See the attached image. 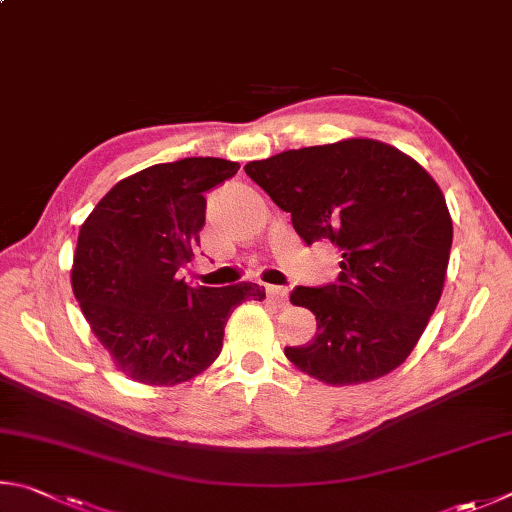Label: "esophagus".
<instances>
[{"mask_svg":"<svg viewBox=\"0 0 512 512\" xmlns=\"http://www.w3.org/2000/svg\"><path fill=\"white\" fill-rule=\"evenodd\" d=\"M265 292H267V299L279 303V306H283V303L288 301V288H281V285H265Z\"/></svg>","mask_w":512,"mask_h":512,"instance_id":"34e87169","label":"esophagus"}]
</instances>
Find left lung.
Listing matches in <instances>:
<instances>
[{
  "label": "left lung",
  "instance_id": "obj_1",
  "mask_svg": "<svg viewBox=\"0 0 512 512\" xmlns=\"http://www.w3.org/2000/svg\"><path fill=\"white\" fill-rule=\"evenodd\" d=\"M245 173L290 213L312 245L342 254L335 283L292 290L317 335L285 346L288 360L333 387L362 384L407 360L441 299L452 218L441 188L398 148L373 139L285 150Z\"/></svg>",
  "mask_w": 512,
  "mask_h": 512
}]
</instances>
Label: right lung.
Returning a JSON list of instances; mask_svg holds the SVG:
<instances>
[{"instance_id":"1","label":"right lung","mask_w":512,"mask_h":512,"mask_svg":"<svg viewBox=\"0 0 512 512\" xmlns=\"http://www.w3.org/2000/svg\"><path fill=\"white\" fill-rule=\"evenodd\" d=\"M236 161L186 157L121 179L78 233L71 288L116 366L132 380L173 387L222 351L224 324L256 283L191 288L177 272L200 245L206 191L238 173Z\"/></svg>"}]
</instances>
